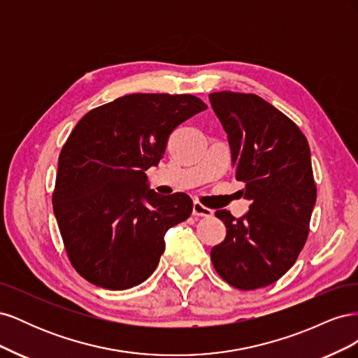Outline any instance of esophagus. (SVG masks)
<instances>
[{
	"mask_svg": "<svg viewBox=\"0 0 358 358\" xmlns=\"http://www.w3.org/2000/svg\"><path fill=\"white\" fill-rule=\"evenodd\" d=\"M192 215L194 216H203V218H210V216H213V210L209 209V208H206V206H203L200 201H194Z\"/></svg>",
	"mask_w": 358,
	"mask_h": 358,
	"instance_id": "obj_1",
	"label": "esophagus"
}]
</instances>
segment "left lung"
<instances>
[{"label": "left lung", "mask_w": 358, "mask_h": 358, "mask_svg": "<svg viewBox=\"0 0 358 358\" xmlns=\"http://www.w3.org/2000/svg\"><path fill=\"white\" fill-rule=\"evenodd\" d=\"M209 100L229 136L236 179L251 201L239 220L229 210L215 212L227 236L212 248V263L234 288L267 287L296 263L309 234L317 187L308 140L255 94L222 91Z\"/></svg>", "instance_id": "1"}]
</instances>
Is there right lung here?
I'll return each mask as SVG.
<instances>
[{
  "instance_id": "right-lung-1",
  "label": "right lung",
  "mask_w": 358,
  "mask_h": 358,
  "mask_svg": "<svg viewBox=\"0 0 358 358\" xmlns=\"http://www.w3.org/2000/svg\"><path fill=\"white\" fill-rule=\"evenodd\" d=\"M208 109L189 94H129L86 113L58 159L52 203L73 267L91 284L128 289L154 273L169 229L189 218L183 192L149 189L173 129Z\"/></svg>"
}]
</instances>
